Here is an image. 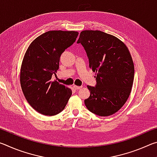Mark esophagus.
Masks as SVG:
<instances>
[{
    "instance_id": "obj_1",
    "label": "esophagus",
    "mask_w": 157,
    "mask_h": 157,
    "mask_svg": "<svg viewBox=\"0 0 157 157\" xmlns=\"http://www.w3.org/2000/svg\"><path fill=\"white\" fill-rule=\"evenodd\" d=\"M73 88L76 89V90H79L82 88V86H76V85H73Z\"/></svg>"
}]
</instances>
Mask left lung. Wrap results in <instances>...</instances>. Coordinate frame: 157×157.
I'll use <instances>...</instances> for the list:
<instances>
[{"instance_id": "8db88e82", "label": "left lung", "mask_w": 157, "mask_h": 157, "mask_svg": "<svg viewBox=\"0 0 157 157\" xmlns=\"http://www.w3.org/2000/svg\"><path fill=\"white\" fill-rule=\"evenodd\" d=\"M78 43L86 50L89 67L95 72L96 86H87L86 108L100 116L116 113L127 102L134 82V66L123 41L100 30H84Z\"/></svg>"}]
</instances>
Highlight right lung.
<instances>
[{
  "label": "right lung",
  "instance_id": "add662e5",
  "mask_svg": "<svg viewBox=\"0 0 157 157\" xmlns=\"http://www.w3.org/2000/svg\"><path fill=\"white\" fill-rule=\"evenodd\" d=\"M75 31L52 30L34 39L21 63L20 82L25 99L37 112L57 115L72 95L71 89L52 80L59 69L62 53L75 41Z\"/></svg>",
  "mask_w": 157,
  "mask_h": 157
}]
</instances>
